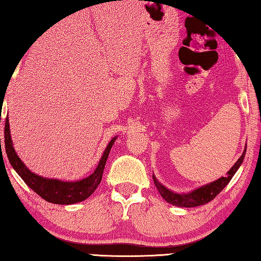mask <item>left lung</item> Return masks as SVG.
Returning a JSON list of instances; mask_svg holds the SVG:
<instances>
[{"mask_svg":"<svg viewBox=\"0 0 261 261\" xmlns=\"http://www.w3.org/2000/svg\"><path fill=\"white\" fill-rule=\"evenodd\" d=\"M246 149H247V146H246ZM246 149L243 150L241 157L238 159V162L233 165V167L228 171V175L225 177H221L220 179L211 182V184L199 187L197 190L188 194H177L167 190V188L160 184V182L156 179V177L152 175L154 185H156L160 195H162L168 203L176 205V206L194 207V206H199V205H204L208 203L210 201H212L213 198H215L216 195H218V194L229 184V181L232 179V177H233L236 171L240 167V165L243 162V158H245V154H246Z\"/></svg>","mask_w":261,"mask_h":261,"instance_id":"8db88e82","label":"left lung"}]
</instances>
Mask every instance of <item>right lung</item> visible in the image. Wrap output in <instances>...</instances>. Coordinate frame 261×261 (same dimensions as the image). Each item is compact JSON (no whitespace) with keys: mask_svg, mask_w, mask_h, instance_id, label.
I'll return each mask as SVG.
<instances>
[{"mask_svg":"<svg viewBox=\"0 0 261 261\" xmlns=\"http://www.w3.org/2000/svg\"><path fill=\"white\" fill-rule=\"evenodd\" d=\"M115 141V138L110 141L107 149L103 153V156L99 160L98 166L94 173L86 177V178L79 181H62L57 179H48L43 177L38 176L31 173L28 169L24 164L21 162V159L15 153L12 140H11L9 119L7 116L5 119V129H4V146L7 151L10 164L15 169L16 173L20 175L25 184L29 186L33 192H36L39 196L46 199L47 202L54 204L68 205L77 202H82L91 196V194L96 190L99 182L102 180L103 170L107 164L109 153L111 148Z\"/></svg>","mask_w":261,"mask_h":261,"instance_id":"right-lung-1","label":"right lung"}]
</instances>
